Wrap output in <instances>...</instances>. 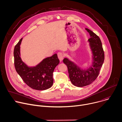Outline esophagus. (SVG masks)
I'll list each match as a JSON object with an SVG mask.
<instances>
[{
	"instance_id": "esophagus-1",
	"label": "esophagus",
	"mask_w": 122,
	"mask_h": 122,
	"mask_svg": "<svg viewBox=\"0 0 122 122\" xmlns=\"http://www.w3.org/2000/svg\"><path fill=\"white\" fill-rule=\"evenodd\" d=\"M57 56H58V58H59V59L60 60V61H61L64 57L63 54L62 53H61V52H59V53H57Z\"/></svg>"
}]
</instances>
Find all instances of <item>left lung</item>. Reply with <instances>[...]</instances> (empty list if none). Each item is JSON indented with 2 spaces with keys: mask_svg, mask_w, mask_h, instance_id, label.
Returning a JSON list of instances; mask_svg holds the SVG:
<instances>
[{
  "mask_svg": "<svg viewBox=\"0 0 122 122\" xmlns=\"http://www.w3.org/2000/svg\"><path fill=\"white\" fill-rule=\"evenodd\" d=\"M85 29L91 37L88 41L93 54L92 66L87 69H82L66 58L63 61L67 67L71 82L77 87L91 84L97 77L104 60V52L100 38L92 31L86 28Z\"/></svg>",
  "mask_w": 122,
  "mask_h": 122,
  "instance_id": "obj_1",
  "label": "left lung"
}]
</instances>
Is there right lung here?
<instances>
[{
	"mask_svg": "<svg viewBox=\"0 0 122 122\" xmlns=\"http://www.w3.org/2000/svg\"><path fill=\"white\" fill-rule=\"evenodd\" d=\"M22 38L14 49V66L16 71L24 81L30 87L37 90H46L53 85V72L59 63L57 55L44 59L36 66L28 67L20 57V44Z\"/></svg>",
	"mask_w": 122,
	"mask_h": 122,
	"instance_id": "obj_1",
	"label": "right lung"
}]
</instances>
